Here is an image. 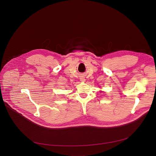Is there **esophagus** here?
<instances>
[{"instance_id": "1", "label": "esophagus", "mask_w": 156, "mask_h": 156, "mask_svg": "<svg viewBox=\"0 0 156 156\" xmlns=\"http://www.w3.org/2000/svg\"><path fill=\"white\" fill-rule=\"evenodd\" d=\"M80 81H85V79L84 78H80Z\"/></svg>"}]
</instances>
